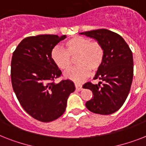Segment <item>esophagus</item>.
<instances>
[{"label": "esophagus", "instance_id": "esophagus-1", "mask_svg": "<svg viewBox=\"0 0 146 146\" xmlns=\"http://www.w3.org/2000/svg\"><path fill=\"white\" fill-rule=\"evenodd\" d=\"M75 86H76V89L77 91H81V90L82 89V85L80 84V83H78V82H76Z\"/></svg>", "mask_w": 146, "mask_h": 146}]
</instances>
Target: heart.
<instances>
[{"label":"heart","instance_id":"1","mask_svg":"<svg viewBox=\"0 0 146 146\" xmlns=\"http://www.w3.org/2000/svg\"><path fill=\"white\" fill-rule=\"evenodd\" d=\"M65 49L57 45L51 51V59L62 70H67L71 66V56H75L78 64L65 73L68 79L81 82L86 79L92 70H97L104 59V50L98 42L89 38L74 36L65 42Z\"/></svg>","mask_w":146,"mask_h":146}]
</instances>
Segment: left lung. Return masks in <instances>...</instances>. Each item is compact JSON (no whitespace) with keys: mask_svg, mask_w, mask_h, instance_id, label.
I'll return each mask as SVG.
<instances>
[{"mask_svg":"<svg viewBox=\"0 0 146 146\" xmlns=\"http://www.w3.org/2000/svg\"><path fill=\"white\" fill-rule=\"evenodd\" d=\"M80 34L96 40L104 50L103 62L94 77L101 81L98 84L88 82L82 86L93 94L86 106L96 113H114L122 107L130 90L133 76V53L124 39L112 31L101 29Z\"/></svg>","mask_w":146,"mask_h":146,"instance_id":"1","label":"left lung"}]
</instances>
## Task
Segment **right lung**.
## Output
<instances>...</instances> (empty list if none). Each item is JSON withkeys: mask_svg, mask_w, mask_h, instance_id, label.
Wrapping results in <instances>:
<instances>
[{"mask_svg": "<svg viewBox=\"0 0 146 146\" xmlns=\"http://www.w3.org/2000/svg\"><path fill=\"white\" fill-rule=\"evenodd\" d=\"M66 35H38L24 38L11 60V82L23 108L36 120L50 122L66 110L67 98L75 91L73 81L58 83L61 71L51 59L53 48Z\"/></svg>", "mask_w": 146, "mask_h": 146, "instance_id": "1", "label": "right lung"}]
</instances>
